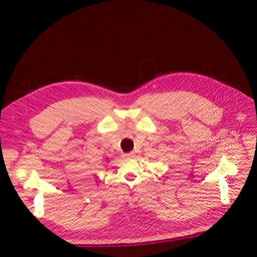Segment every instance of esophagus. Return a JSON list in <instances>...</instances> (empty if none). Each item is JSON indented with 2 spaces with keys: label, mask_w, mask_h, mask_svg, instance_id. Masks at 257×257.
<instances>
[{
  "label": "esophagus",
  "mask_w": 257,
  "mask_h": 257,
  "mask_svg": "<svg viewBox=\"0 0 257 257\" xmlns=\"http://www.w3.org/2000/svg\"><path fill=\"white\" fill-rule=\"evenodd\" d=\"M123 157L125 158V159H133L134 158V152H130V153L123 154Z\"/></svg>",
  "instance_id": "esophagus-1"
}]
</instances>
